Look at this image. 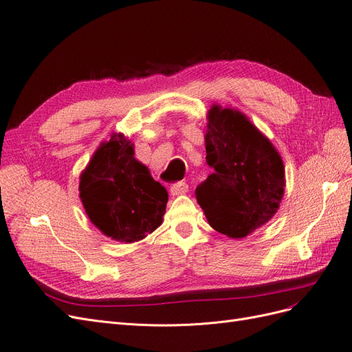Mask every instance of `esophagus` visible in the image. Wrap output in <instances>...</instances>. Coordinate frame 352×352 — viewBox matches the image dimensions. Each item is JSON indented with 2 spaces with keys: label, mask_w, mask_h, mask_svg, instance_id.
<instances>
[{
  "label": "esophagus",
  "mask_w": 352,
  "mask_h": 352,
  "mask_svg": "<svg viewBox=\"0 0 352 352\" xmlns=\"http://www.w3.org/2000/svg\"><path fill=\"white\" fill-rule=\"evenodd\" d=\"M188 190V186L186 183H177L171 187V195L173 196H181V195H186Z\"/></svg>",
  "instance_id": "1"
}]
</instances>
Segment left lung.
Wrapping results in <instances>:
<instances>
[{"label": "left lung", "mask_w": 352, "mask_h": 352, "mask_svg": "<svg viewBox=\"0 0 352 352\" xmlns=\"http://www.w3.org/2000/svg\"><path fill=\"white\" fill-rule=\"evenodd\" d=\"M206 118V161L213 174L197 187V203L214 231L240 240L275 217L285 192V166L241 111L213 104Z\"/></svg>", "instance_id": "obj_1"}]
</instances>
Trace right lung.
<instances>
[{
	"label": "right lung",
	"instance_id": "right-lung-1",
	"mask_svg": "<svg viewBox=\"0 0 352 352\" xmlns=\"http://www.w3.org/2000/svg\"><path fill=\"white\" fill-rule=\"evenodd\" d=\"M78 191L90 222L111 240L140 241L164 221L168 192L135 160L134 144L122 133L99 144L80 174Z\"/></svg>",
	"mask_w": 352,
	"mask_h": 352
}]
</instances>
